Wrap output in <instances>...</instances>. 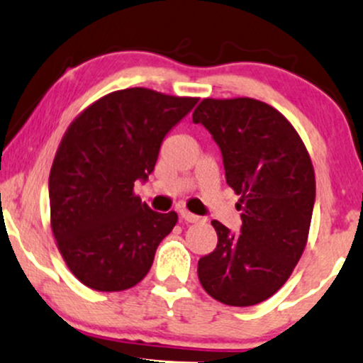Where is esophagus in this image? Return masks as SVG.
<instances>
[{
	"instance_id": "34e87169",
	"label": "esophagus",
	"mask_w": 363,
	"mask_h": 363,
	"mask_svg": "<svg viewBox=\"0 0 363 363\" xmlns=\"http://www.w3.org/2000/svg\"><path fill=\"white\" fill-rule=\"evenodd\" d=\"M179 216H181L182 222H187V223L201 222V218H199V216L189 213V211H187V210H179Z\"/></svg>"
}]
</instances>
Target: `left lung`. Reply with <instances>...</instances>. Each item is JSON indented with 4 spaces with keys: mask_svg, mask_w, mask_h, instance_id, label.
Instances as JSON below:
<instances>
[{
    "mask_svg": "<svg viewBox=\"0 0 363 363\" xmlns=\"http://www.w3.org/2000/svg\"><path fill=\"white\" fill-rule=\"evenodd\" d=\"M193 123L218 143L242 211L239 235L211 222L218 242L198 261L199 283L225 306H256L285 285L306 249L315 199L311 155L281 112L251 97L203 99Z\"/></svg>",
    "mask_w": 363,
    "mask_h": 363,
    "instance_id": "obj_1",
    "label": "left lung"
}]
</instances>
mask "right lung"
<instances>
[{"mask_svg": "<svg viewBox=\"0 0 363 363\" xmlns=\"http://www.w3.org/2000/svg\"><path fill=\"white\" fill-rule=\"evenodd\" d=\"M196 102L143 86L116 90L62 135L49 174L51 228L66 266L89 289L135 286L176 227V211L150 210L135 182L153 172L162 140Z\"/></svg>", "mask_w": 363, "mask_h": 363, "instance_id": "1", "label": "right lung"}]
</instances>
